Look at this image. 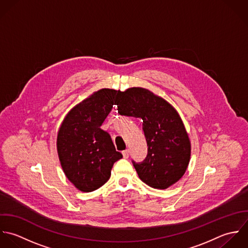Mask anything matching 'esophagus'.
I'll list each match as a JSON object with an SVG mask.
<instances>
[{"instance_id":"obj_1","label":"esophagus","mask_w":248,"mask_h":248,"mask_svg":"<svg viewBox=\"0 0 248 248\" xmlns=\"http://www.w3.org/2000/svg\"><path fill=\"white\" fill-rule=\"evenodd\" d=\"M129 154H130L129 149H125V150L123 151V156H124V158H125V159L129 157Z\"/></svg>"}]
</instances>
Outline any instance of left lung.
Returning a JSON list of instances; mask_svg holds the SVG:
<instances>
[{"label":"left lung","mask_w":248,"mask_h":248,"mask_svg":"<svg viewBox=\"0 0 248 248\" xmlns=\"http://www.w3.org/2000/svg\"><path fill=\"white\" fill-rule=\"evenodd\" d=\"M115 104L120 115L143 120L148 155L141 163L132 161L140 179L160 190L176 183L188 168L191 142L174 107L141 87L118 91Z\"/></svg>","instance_id":"1"}]
</instances>
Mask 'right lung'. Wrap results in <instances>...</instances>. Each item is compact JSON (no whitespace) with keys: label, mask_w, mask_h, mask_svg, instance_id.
<instances>
[{"label":"right lung","mask_w":248,"mask_h":248,"mask_svg":"<svg viewBox=\"0 0 248 248\" xmlns=\"http://www.w3.org/2000/svg\"><path fill=\"white\" fill-rule=\"evenodd\" d=\"M117 94L100 89L77 104L63 120L57 134V153L66 177L81 192H93L107 182L114 163L123 155L100 128Z\"/></svg>","instance_id":"right-lung-1"}]
</instances>
